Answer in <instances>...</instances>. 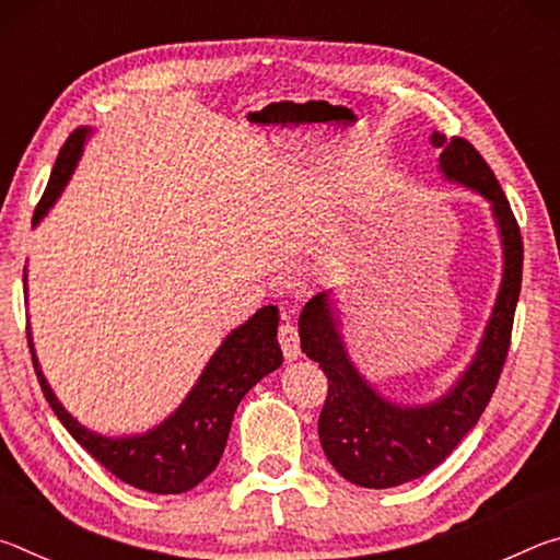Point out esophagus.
<instances>
[{"label":"esophagus","instance_id":"esophagus-1","mask_svg":"<svg viewBox=\"0 0 560 560\" xmlns=\"http://www.w3.org/2000/svg\"><path fill=\"white\" fill-rule=\"evenodd\" d=\"M279 343H281V350L283 355H287L289 360L299 358L301 355V343H299V328L293 324H281L279 326Z\"/></svg>","mask_w":560,"mask_h":560}]
</instances>
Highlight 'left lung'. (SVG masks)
<instances>
[{
  "instance_id": "1",
  "label": "left lung",
  "mask_w": 560,
  "mask_h": 560,
  "mask_svg": "<svg viewBox=\"0 0 560 560\" xmlns=\"http://www.w3.org/2000/svg\"><path fill=\"white\" fill-rule=\"evenodd\" d=\"M442 148L440 167L450 179L477 189L494 207L504 240V281L485 340L462 381L442 400L400 407L383 400L350 363L326 293L311 299L299 318L301 350L328 377V395L318 415V438L340 477L365 489H390L432 471L450 457L489 405L504 371L511 328L524 271V242L511 205L487 160L469 140L432 132Z\"/></svg>"
}]
</instances>
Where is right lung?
I'll list each match as a JSON object with an SVG mask.
<instances>
[{
	"instance_id": "obj_1",
	"label": "right lung",
	"mask_w": 560,
	"mask_h": 560,
	"mask_svg": "<svg viewBox=\"0 0 560 560\" xmlns=\"http://www.w3.org/2000/svg\"><path fill=\"white\" fill-rule=\"evenodd\" d=\"M86 128L73 130L66 140L51 170L39 205L34 210V224L54 205L69 179L75 160L81 155ZM279 308L264 306L244 326L232 330L222 348L207 363L200 383L192 387L179 410L160 428L140 438L110 440L103 434L81 428L56 400L49 383L44 381L39 363L34 358L32 338L30 350L34 371L39 377L42 393L71 438L101 462L110 474L126 485L150 491V494H183L212 474L222 459L226 438H230L232 417L242 397L257 385L264 375L277 371L283 353L277 340Z\"/></svg>"
}]
</instances>
